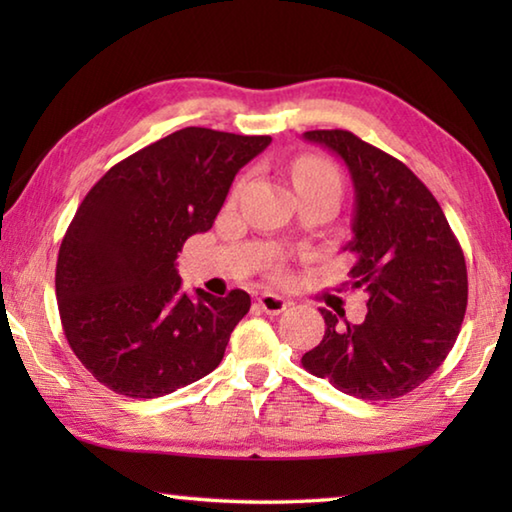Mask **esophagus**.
<instances>
[{
	"label": "esophagus",
	"instance_id": "esophagus-1",
	"mask_svg": "<svg viewBox=\"0 0 512 512\" xmlns=\"http://www.w3.org/2000/svg\"><path fill=\"white\" fill-rule=\"evenodd\" d=\"M257 305H259V309L266 311V314L277 316L289 307V302L284 300L282 296H275V293H262V296L257 298Z\"/></svg>",
	"mask_w": 512,
	"mask_h": 512
}]
</instances>
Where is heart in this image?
Instances as JSON below:
<instances>
[{"instance_id":"b5f03b06","label":"heart","mask_w":512,"mask_h":512,"mask_svg":"<svg viewBox=\"0 0 512 512\" xmlns=\"http://www.w3.org/2000/svg\"><path fill=\"white\" fill-rule=\"evenodd\" d=\"M293 185L305 187H336L341 189V173L332 162L316 155H305L293 164ZM239 189V187H237Z\"/></svg>"}]
</instances>
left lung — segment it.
<instances>
[{
    "instance_id": "8db88e82",
    "label": "left lung",
    "mask_w": 512,
    "mask_h": 512,
    "mask_svg": "<svg viewBox=\"0 0 512 512\" xmlns=\"http://www.w3.org/2000/svg\"><path fill=\"white\" fill-rule=\"evenodd\" d=\"M348 164L357 210L348 246L352 289L368 293V314L345 325L320 309L325 336L302 368L359 400H395L427 381L449 350L467 307L463 248L443 207L393 155L350 131H307ZM345 316V314H343Z\"/></svg>"
}]
</instances>
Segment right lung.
Returning a JSON list of instances; mask_svg holds the SVG:
<instances>
[{"mask_svg":"<svg viewBox=\"0 0 512 512\" xmlns=\"http://www.w3.org/2000/svg\"><path fill=\"white\" fill-rule=\"evenodd\" d=\"M268 144L189 126L117 162L83 198L58 250L56 298L69 348L110 391L151 400L221 363L250 296L189 298L176 257Z\"/></svg>","mask_w":512,"mask_h":512,"instance_id":"obj_1","label":"right lung"}]
</instances>
